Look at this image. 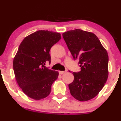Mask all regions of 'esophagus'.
I'll list each match as a JSON object with an SVG mask.
<instances>
[{"label":"esophagus","instance_id":"esophagus-1","mask_svg":"<svg viewBox=\"0 0 121 121\" xmlns=\"http://www.w3.org/2000/svg\"><path fill=\"white\" fill-rule=\"evenodd\" d=\"M65 71H59V73H60V74H63L64 73H65Z\"/></svg>","mask_w":121,"mask_h":121}]
</instances>
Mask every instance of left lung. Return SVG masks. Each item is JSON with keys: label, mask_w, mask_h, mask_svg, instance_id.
I'll list each match as a JSON object with an SVG mask.
<instances>
[{"label": "left lung", "mask_w": 121, "mask_h": 121, "mask_svg": "<svg viewBox=\"0 0 121 121\" xmlns=\"http://www.w3.org/2000/svg\"><path fill=\"white\" fill-rule=\"evenodd\" d=\"M74 60L78 58L81 70L73 72L74 80L69 84L71 95L80 101L95 97L106 83L109 75V56L95 34L76 29L62 34Z\"/></svg>", "instance_id": "8db88e82"}]
</instances>
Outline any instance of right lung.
Returning a JSON list of instances; mask_svg holds the SVG:
<instances>
[{
  "label": "right lung",
  "instance_id": "right-lung-1",
  "mask_svg": "<svg viewBox=\"0 0 121 121\" xmlns=\"http://www.w3.org/2000/svg\"><path fill=\"white\" fill-rule=\"evenodd\" d=\"M61 38L59 33L39 30L25 37L19 45L13 61V71L18 85L28 97L40 100L51 93L59 73L44 65L51 62L50 49Z\"/></svg>",
  "mask_w": 121,
  "mask_h": 121
}]
</instances>
